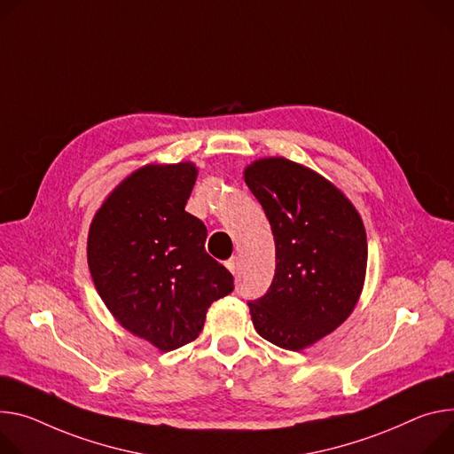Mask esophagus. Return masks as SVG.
Wrapping results in <instances>:
<instances>
[{
	"label": "esophagus",
	"instance_id": "obj_1",
	"mask_svg": "<svg viewBox=\"0 0 454 454\" xmlns=\"http://www.w3.org/2000/svg\"><path fill=\"white\" fill-rule=\"evenodd\" d=\"M226 268H228L233 275H237V273H239V259H237V257H231L230 261H226Z\"/></svg>",
	"mask_w": 454,
	"mask_h": 454
}]
</instances>
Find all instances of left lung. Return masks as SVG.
<instances>
[{
  "label": "left lung",
  "mask_w": 454,
  "mask_h": 454,
  "mask_svg": "<svg viewBox=\"0 0 454 454\" xmlns=\"http://www.w3.org/2000/svg\"><path fill=\"white\" fill-rule=\"evenodd\" d=\"M275 239V275L250 301L257 333L299 351L339 327L356 306L365 266L364 223L346 195L317 172L268 157L244 170Z\"/></svg>",
  "instance_id": "1"
}]
</instances>
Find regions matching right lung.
<instances>
[{
	"instance_id": "right-lung-1",
	"label": "right lung",
	"mask_w": 454,
	"mask_h": 454,
	"mask_svg": "<svg viewBox=\"0 0 454 454\" xmlns=\"http://www.w3.org/2000/svg\"><path fill=\"white\" fill-rule=\"evenodd\" d=\"M195 179L193 162L148 164L106 197L89 231L99 297L160 351L197 339L212 302L233 292L231 273L204 250V223L184 210Z\"/></svg>"
}]
</instances>
